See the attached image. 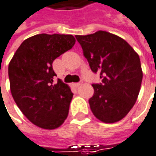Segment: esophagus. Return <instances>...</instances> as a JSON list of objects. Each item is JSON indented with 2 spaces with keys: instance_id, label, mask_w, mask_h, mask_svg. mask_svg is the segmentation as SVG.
I'll return each mask as SVG.
<instances>
[{
  "instance_id": "esophagus-1",
  "label": "esophagus",
  "mask_w": 156,
  "mask_h": 156,
  "mask_svg": "<svg viewBox=\"0 0 156 156\" xmlns=\"http://www.w3.org/2000/svg\"><path fill=\"white\" fill-rule=\"evenodd\" d=\"M82 83H83L82 81H79V82H77V83H74V84H73V86H74L75 87H78L82 85Z\"/></svg>"
}]
</instances>
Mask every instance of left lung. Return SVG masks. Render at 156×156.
Segmentation results:
<instances>
[{
    "mask_svg": "<svg viewBox=\"0 0 156 156\" xmlns=\"http://www.w3.org/2000/svg\"><path fill=\"white\" fill-rule=\"evenodd\" d=\"M75 37L91 70L101 78V83L93 84L94 93L88 101L93 114L108 124L123 119L140 90L143 74L138 54L122 38L104 31Z\"/></svg>",
    "mask_w": 156,
    "mask_h": 156,
    "instance_id": "left-lung-1",
    "label": "left lung"
}]
</instances>
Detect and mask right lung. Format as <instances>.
Listing matches in <instances>:
<instances>
[{
	"mask_svg": "<svg viewBox=\"0 0 156 156\" xmlns=\"http://www.w3.org/2000/svg\"><path fill=\"white\" fill-rule=\"evenodd\" d=\"M69 34H37L23 41L9 64L10 91L23 114L35 125L52 130L67 118L73 94L60 79L53 62L72 48Z\"/></svg>",
	"mask_w": 156,
	"mask_h": 156,
	"instance_id": "add662e5",
	"label": "right lung"
}]
</instances>
